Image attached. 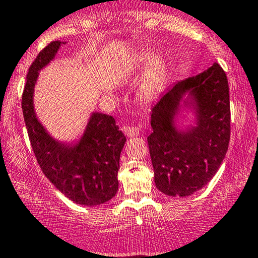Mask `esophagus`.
<instances>
[{"label": "esophagus", "mask_w": 258, "mask_h": 258, "mask_svg": "<svg viewBox=\"0 0 258 258\" xmlns=\"http://www.w3.org/2000/svg\"><path fill=\"white\" fill-rule=\"evenodd\" d=\"M124 134L128 138H137L140 135V132H139V128L137 126H130V125H124L123 126Z\"/></svg>", "instance_id": "1"}]
</instances>
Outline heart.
I'll return each mask as SVG.
<instances>
[{
	"mask_svg": "<svg viewBox=\"0 0 258 258\" xmlns=\"http://www.w3.org/2000/svg\"><path fill=\"white\" fill-rule=\"evenodd\" d=\"M150 64L152 66L147 69L144 78L141 79L140 85H139V94L146 100L155 98L166 86L168 77L166 62L163 59H155V56L152 53L144 52V53L137 54L130 63L132 69H138V71L145 69Z\"/></svg>",
	"mask_w": 258,
	"mask_h": 258,
	"instance_id": "heart-1",
	"label": "heart"
}]
</instances>
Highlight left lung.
Listing matches in <instances>:
<instances>
[{
	"instance_id": "obj_1",
	"label": "left lung",
	"mask_w": 258,
	"mask_h": 258,
	"mask_svg": "<svg viewBox=\"0 0 258 258\" xmlns=\"http://www.w3.org/2000/svg\"><path fill=\"white\" fill-rule=\"evenodd\" d=\"M186 91L196 98L198 126H174L178 102ZM153 132L147 137L155 183L169 196H189L202 189L221 167L230 140L229 85L218 63L174 84L151 108Z\"/></svg>"
}]
</instances>
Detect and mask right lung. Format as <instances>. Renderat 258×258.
I'll return each instance as SVG.
<instances>
[{
	"mask_svg": "<svg viewBox=\"0 0 258 258\" xmlns=\"http://www.w3.org/2000/svg\"><path fill=\"white\" fill-rule=\"evenodd\" d=\"M62 43L50 42L31 63L22 95L23 115L43 174L75 204L96 206L117 194L119 158L125 137L112 115L92 113L82 140L71 146L52 139L37 120L33 105L37 75L53 59Z\"/></svg>",
	"mask_w": 258,
	"mask_h": 258,
	"instance_id": "1",
	"label": "right lung"
}]
</instances>
